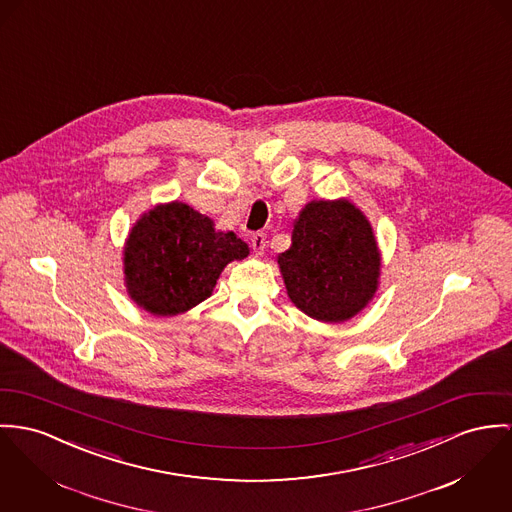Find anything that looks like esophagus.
I'll use <instances>...</instances> for the list:
<instances>
[{
  "label": "esophagus",
  "instance_id": "obj_1",
  "mask_svg": "<svg viewBox=\"0 0 512 512\" xmlns=\"http://www.w3.org/2000/svg\"><path fill=\"white\" fill-rule=\"evenodd\" d=\"M251 245H253L255 255H263V253H265V247H267V236H265V234H253V237H251Z\"/></svg>",
  "mask_w": 512,
  "mask_h": 512
}]
</instances>
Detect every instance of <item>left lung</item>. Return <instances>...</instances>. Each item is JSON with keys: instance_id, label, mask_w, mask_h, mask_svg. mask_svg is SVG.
Returning a JSON list of instances; mask_svg holds the SVG:
<instances>
[{"instance_id": "left-lung-1", "label": "left lung", "mask_w": 512, "mask_h": 512, "mask_svg": "<svg viewBox=\"0 0 512 512\" xmlns=\"http://www.w3.org/2000/svg\"><path fill=\"white\" fill-rule=\"evenodd\" d=\"M276 261L290 302L323 323L360 314L380 286L372 224L347 198L308 202L294 220L290 249Z\"/></svg>"}]
</instances>
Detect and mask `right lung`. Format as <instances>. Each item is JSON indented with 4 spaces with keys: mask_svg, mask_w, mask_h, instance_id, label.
<instances>
[{
    "mask_svg": "<svg viewBox=\"0 0 512 512\" xmlns=\"http://www.w3.org/2000/svg\"><path fill=\"white\" fill-rule=\"evenodd\" d=\"M122 255L130 300L148 314L171 317L210 298L226 265L245 259L249 245L216 230L193 206L171 200L136 220Z\"/></svg>",
    "mask_w": 512,
    "mask_h": 512,
    "instance_id": "obj_1",
    "label": "right lung"
}]
</instances>
